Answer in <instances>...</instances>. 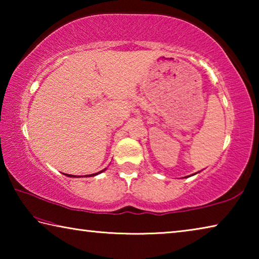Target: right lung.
<instances>
[{"mask_svg": "<svg viewBox=\"0 0 259 259\" xmlns=\"http://www.w3.org/2000/svg\"><path fill=\"white\" fill-rule=\"evenodd\" d=\"M105 170V169H104ZM104 170H102V171H104ZM102 171H99V172H97V174H93V175H88V176H96V175H98V174H100ZM67 176H69V177H75V176H73V175H67Z\"/></svg>", "mask_w": 259, "mask_h": 259, "instance_id": "obj_1", "label": "right lung"}]
</instances>
